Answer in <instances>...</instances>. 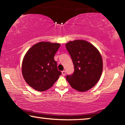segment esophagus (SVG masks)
<instances>
[{"label":"esophagus","instance_id":"obj_1","mask_svg":"<svg viewBox=\"0 0 125 125\" xmlns=\"http://www.w3.org/2000/svg\"><path fill=\"white\" fill-rule=\"evenodd\" d=\"M65 74H66V72H65V70L62 71V75H64V76Z\"/></svg>","mask_w":125,"mask_h":125}]
</instances>
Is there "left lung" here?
I'll return each instance as SVG.
<instances>
[{
    "instance_id": "obj_1",
    "label": "left lung",
    "mask_w": 125,
    "mask_h": 125,
    "mask_svg": "<svg viewBox=\"0 0 125 125\" xmlns=\"http://www.w3.org/2000/svg\"><path fill=\"white\" fill-rule=\"evenodd\" d=\"M74 64V72L66 76L71 87L79 92L93 88L100 79L103 69L101 53L84 40H75L65 45Z\"/></svg>"
}]
</instances>
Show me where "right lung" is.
<instances>
[{
    "label": "right lung",
    "mask_w": 125,
    "mask_h": 125,
    "mask_svg": "<svg viewBox=\"0 0 125 125\" xmlns=\"http://www.w3.org/2000/svg\"><path fill=\"white\" fill-rule=\"evenodd\" d=\"M60 44L41 42L28 50L22 62L23 76L28 85L37 91L49 89L61 74L54 56Z\"/></svg>",
    "instance_id": "1"
}]
</instances>
